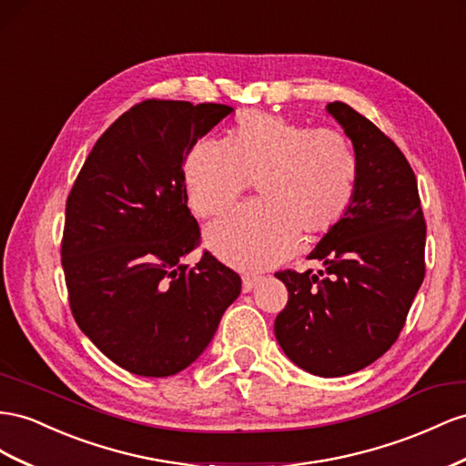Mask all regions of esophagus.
Listing matches in <instances>:
<instances>
[{
  "label": "esophagus",
  "instance_id": "esophagus-1",
  "mask_svg": "<svg viewBox=\"0 0 466 466\" xmlns=\"http://www.w3.org/2000/svg\"><path fill=\"white\" fill-rule=\"evenodd\" d=\"M258 280H260V276H257V274H245L243 276V292L253 290V288L258 284Z\"/></svg>",
  "mask_w": 466,
  "mask_h": 466
}]
</instances>
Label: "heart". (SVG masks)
Segmentation results:
<instances>
[{
    "label": "heart",
    "mask_w": 466,
    "mask_h": 466,
    "mask_svg": "<svg viewBox=\"0 0 466 466\" xmlns=\"http://www.w3.org/2000/svg\"><path fill=\"white\" fill-rule=\"evenodd\" d=\"M359 165L341 133L309 129L274 113L250 111L223 143L198 141L184 160L187 204L211 218L257 183V204L223 213L206 228V245L223 262L260 270L292 253L296 237L329 233L353 202Z\"/></svg>",
    "instance_id": "1"
}]
</instances>
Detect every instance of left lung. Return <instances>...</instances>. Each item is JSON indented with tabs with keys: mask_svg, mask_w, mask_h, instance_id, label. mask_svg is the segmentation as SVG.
Instances as JSON below:
<instances>
[{
	"mask_svg": "<svg viewBox=\"0 0 466 466\" xmlns=\"http://www.w3.org/2000/svg\"><path fill=\"white\" fill-rule=\"evenodd\" d=\"M325 109L353 143L355 196L308 255L323 270L276 272L288 304L274 335L299 369L333 379L369 367L398 339L423 282L425 219L416 174L394 141L343 102Z\"/></svg>",
	"mask_w": 466,
	"mask_h": 466,
	"instance_id": "obj_1",
	"label": "left lung"
}]
</instances>
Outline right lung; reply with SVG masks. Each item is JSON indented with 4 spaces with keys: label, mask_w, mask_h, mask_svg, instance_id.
Instances as JSON below:
<instances>
[{
    "label": "right lung",
    "mask_w": 466,
    "mask_h": 466,
    "mask_svg": "<svg viewBox=\"0 0 466 466\" xmlns=\"http://www.w3.org/2000/svg\"><path fill=\"white\" fill-rule=\"evenodd\" d=\"M233 107L147 99L111 125L66 202L62 238L70 308L82 333L121 369L172 376L204 353L241 276L206 253L187 209L184 160Z\"/></svg>",
    "instance_id": "1"
}]
</instances>
